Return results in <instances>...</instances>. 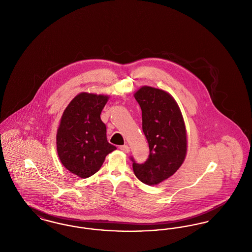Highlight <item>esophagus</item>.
Wrapping results in <instances>:
<instances>
[{
  "label": "esophagus",
  "mask_w": 252,
  "mask_h": 252,
  "mask_svg": "<svg viewBox=\"0 0 252 252\" xmlns=\"http://www.w3.org/2000/svg\"><path fill=\"white\" fill-rule=\"evenodd\" d=\"M120 149L123 151V152H125V153H129V146L128 145H126V144H125V145H121Z\"/></svg>",
  "instance_id": "esophagus-1"
}]
</instances>
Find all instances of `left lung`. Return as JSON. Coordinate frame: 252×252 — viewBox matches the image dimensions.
Masks as SVG:
<instances>
[{
    "instance_id": "obj_1",
    "label": "left lung",
    "mask_w": 252,
    "mask_h": 252,
    "mask_svg": "<svg viewBox=\"0 0 252 252\" xmlns=\"http://www.w3.org/2000/svg\"><path fill=\"white\" fill-rule=\"evenodd\" d=\"M134 97L142 109L149 156L144 163H137L131 157L133 171L144 184L157 185L174 175L184 161L185 124L177 102L166 92L144 86Z\"/></svg>"
}]
</instances>
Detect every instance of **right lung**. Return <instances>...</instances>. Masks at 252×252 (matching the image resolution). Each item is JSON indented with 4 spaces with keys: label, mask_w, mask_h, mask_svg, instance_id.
Here are the masks:
<instances>
[{
    "label": "right lung",
    "mask_w": 252,
    "mask_h": 252,
    "mask_svg": "<svg viewBox=\"0 0 252 252\" xmlns=\"http://www.w3.org/2000/svg\"><path fill=\"white\" fill-rule=\"evenodd\" d=\"M108 96L81 93L65 108L57 133L61 163L71 173L87 179L101 168L116 147L107 140V127L100 118Z\"/></svg>",
    "instance_id": "1"
}]
</instances>
